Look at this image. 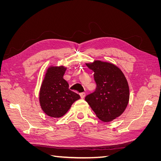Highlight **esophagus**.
I'll list each match as a JSON object with an SVG mask.
<instances>
[{"label": "esophagus", "mask_w": 161, "mask_h": 161, "mask_svg": "<svg viewBox=\"0 0 161 161\" xmlns=\"http://www.w3.org/2000/svg\"><path fill=\"white\" fill-rule=\"evenodd\" d=\"M85 95H86V93L85 92H80V97L82 99H84L85 98Z\"/></svg>", "instance_id": "obj_1"}]
</instances>
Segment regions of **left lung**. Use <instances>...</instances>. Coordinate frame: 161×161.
<instances>
[{
  "label": "left lung",
  "instance_id": "left-lung-1",
  "mask_svg": "<svg viewBox=\"0 0 161 161\" xmlns=\"http://www.w3.org/2000/svg\"><path fill=\"white\" fill-rule=\"evenodd\" d=\"M86 65L94 72L97 88L86 96L85 101L97 118L109 122L120 116L127 108L130 99L127 79L119 68L111 62L94 60Z\"/></svg>",
  "mask_w": 161,
  "mask_h": 161
}]
</instances>
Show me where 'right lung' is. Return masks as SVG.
I'll return each mask as SVG.
<instances>
[{"mask_svg": "<svg viewBox=\"0 0 161 161\" xmlns=\"http://www.w3.org/2000/svg\"><path fill=\"white\" fill-rule=\"evenodd\" d=\"M66 67L50 66L47 68L42 80L39 101L44 113L52 118L64 115L75 101L79 99V94L70 91L69 85L63 79Z\"/></svg>", "mask_w": 161, "mask_h": 161, "instance_id": "add662e5", "label": "right lung"}]
</instances>
